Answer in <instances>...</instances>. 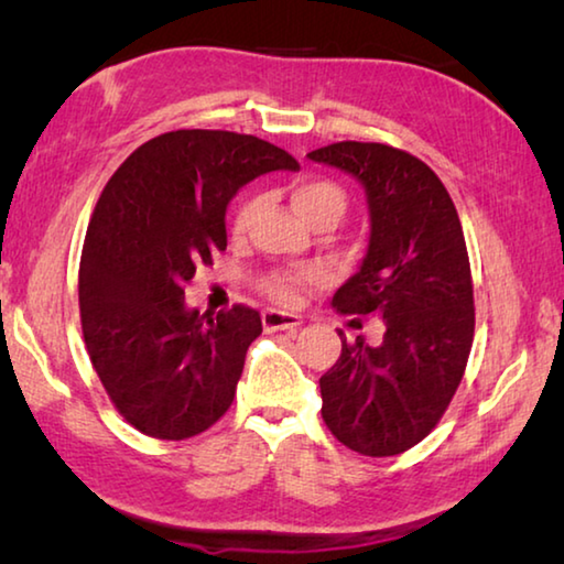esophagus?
Segmentation results:
<instances>
[{
    "label": "esophagus",
    "instance_id": "1",
    "mask_svg": "<svg viewBox=\"0 0 564 564\" xmlns=\"http://www.w3.org/2000/svg\"><path fill=\"white\" fill-rule=\"evenodd\" d=\"M261 318H263L265 330H289V333H293L303 323L299 316H293V313H283V311H273V308L263 311Z\"/></svg>",
    "mask_w": 564,
    "mask_h": 564
}]
</instances>
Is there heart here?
<instances>
[{
	"label": "heart",
	"mask_w": 564,
	"mask_h": 564,
	"mask_svg": "<svg viewBox=\"0 0 564 564\" xmlns=\"http://www.w3.org/2000/svg\"><path fill=\"white\" fill-rule=\"evenodd\" d=\"M263 198L261 196H248L238 204L234 221H231V234L241 238L256 216L261 212ZM291 204L305 224H316L318 218H338L346 212V194L338 184H333L328 178H299L291 186ZM321 281V271L305 269V271H273L263 279L261 289L263 293L273 299L275 303L293 305L299 303L301 291L305 285H313Z\"/></svg>",
	"instance_id": "1"
}]
</instances>
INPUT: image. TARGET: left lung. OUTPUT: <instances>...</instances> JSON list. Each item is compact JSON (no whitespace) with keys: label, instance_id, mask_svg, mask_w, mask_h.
Segmentation results:
<instances>
[{"label":"left lung","instance_id":"left-lung-1","mask_svg":"<svg viewBox=\"0 0 564 564\" xmlns=\"http://www.w3.org/2000/svg\"><path fill=\"white\" fill-rule=\"evenodd\" d=\"M311 161L356 176L370 238L356 275L333 295L352 316L386 323L380 346L358 336L321 378V415L360 455L388 457L433 431L473 348V275L460 218L435 171L408 151L362 141L316 149Z\"/></svg>","mask_w":564,"mask_h":564}]
</instances>
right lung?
I'll return each mask as SVG.
<instances>
[{"label": "right lung", "mask_w": 564, "mask_h": 564, "mask_svg": "<svg viewBox=\"0 0 564 564\" xmlns=\"http://www.w3.org/2000/svg\"><path fill=\"white\" fill-rule=\"evenodd\" d=\"M299 171L251 133L178 129L141 144L104 186L79 265L82 333L113 408L139 433L186 441L234 403L259 311L186 308L184 285L226 251V206L269 171Z\"/></svg>", "instance_id": "right-lung-1"}]
</instances>
